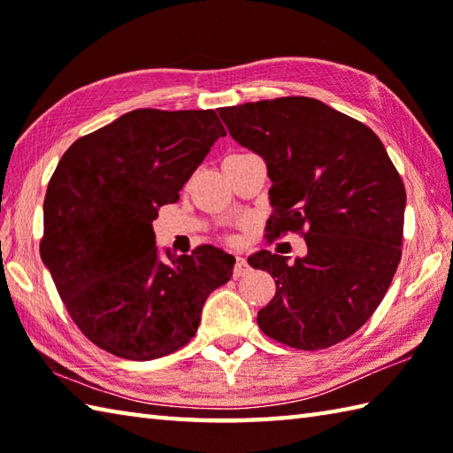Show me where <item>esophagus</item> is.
Listing matches in <instances>:
<instances>
[{
    "instance_id": "34e87169",
    "label": "esophagus",
    "mask_w": 453,
    "mask_h": 453,
    "mask_svg": "<svg viewBox=\"0 0 453 453\" xmlns=\"http://www.w3.org/2000/svg\"><path fill=\"white\" fill-rule=\"evenodd\" d=\"M249 273V265L245 261V257H237L235 258V266H234V276L235 278H242Z\"/></svg>"
}]
</instances>
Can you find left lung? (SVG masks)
<instances>
[{"label": "left lung", "instance_id": "1", "mask_svg": "<svg viewBox=\"0 0 453 453\" xmlns=\"http://www.w3.org/2000/svg\"><path fill=\"white\" fill-rule=\"evenodd\" d=\"M219 117L235 142L266 161L268 242L292 232L307 245L294 263L271 251L249 257L276 278L258 326L297 350L349 339L378 310L403 251L405 185L381 140L311 97L245 103Z\"/></svg>", "mask_w": 453, "mask_h": 453}]
</instances>
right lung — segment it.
I'll list each match as a JSON object with an SVG mask.
<instances>
[{
	"instance_id": "add662e5",
	"label": "right lung",
	"mask_w": 453,
	"mask_h": 453,
	"mask_svg": "<svg viewBox=\"0 0 453 453\" xmlns=\"http://www.w3.org/2000/svg\"><path fill=\"white\" fill-rule=\"evenodd\" d=\"M226 136L214 111L136 109L75 140L44 196L41 257L67 313L99 349L153 360L196 334L235 258L200 245L157 257L151 221Z\"/></svg>"
}]
</instances>
